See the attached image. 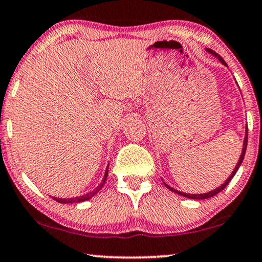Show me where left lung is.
I'll return each instance as SVG.
<instances>
[{
  "label": "left lung",
  "mask_w": 262,
  "mask_h": 262,
  "mask_svg": "<svg viewBox=\"0 0 262 262\" xmlns=\"http://www.w3.org/2000/svg\"><path fill=\"white\" fill-rule=\"evenodd\" d=\"M207 52L210 53V54H213L214 56H216V58H217V59L220 60V61H221V62L223 63V65L227 66V63H226L225 60H223V59L221 58V56H220V55L217 54V53L214 52V51H211V49H209V48H207ZM247 143H248V127H246V136H245V140H244V146H242V152H241L240 158H238L237 164H236V166H235V169H234V171L232 172V175H230L228 178H227V181L225 182V183H223L222 185H220L219 188H216L215 190H211V191H209V192H206V194H199V195H197V194H185V192L178 191V190H176V189L169 187L168 184H165V183H164V184L166 185V188L170 189V190H171V191L176 192V194H178V195H182V196H184V197H188V199H192V200H206V199H210V197H213V196H215L216 194H219L220 191H222L223 189H225V188L227 187V185H228L229 182L232 181V178L234 177L235 173H236L238 168H240L242 161H244V157H245V154H246V149H247Z\"/></svg>",
  "instance_id": "8db88e82"
}]
</instances>
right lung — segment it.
I'll use <instances>...</instances> for the list:
<instances>
[{
	"mask_svg": "<svg viewBox=\"0 0 262 262\" xmlns=\"http://www.w3.org/2000/svg\"><path fill=\"white\" fill-rule=\"evenodd\" d=\"M107 175H108V166H107V169H106L105 175H104V178H103V182H101V184L96 189V190L91 191V192H89V194L82 195V196H79V197H73V199H58V197H53V199H54V200L56 201V202H59V203H78V202H84V201L90 200L91 197L96 195L97 192L99 191L101 188H103V185H104V183H105L106 178H107Z\"/></svg>",
	"mask_w": 262,
	"mask_h": 262,
	"instance_id": "add662e5",
	"label": "right lung"
}]
</instances>
